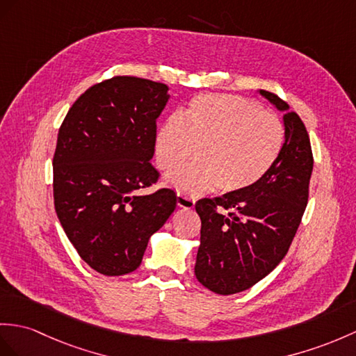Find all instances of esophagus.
Returning <instances> with one entry per match:
<instances>
[{"instance_id":"34e87169","label":"esophagus","mask_w":356,"mask_h":356,"mask_svg":"<svg viewBox=\"0 0 356 356\" xmlns=\"http://www.w3.org/2000/svg\"><path fill=\"white\" fill-rule=\"evenodd\" d=\"M195 199L193 197H188L183 193H178L177 195V204L179 208H187V210H190V208L195 207Z\"/></svg>"}]
</instances>
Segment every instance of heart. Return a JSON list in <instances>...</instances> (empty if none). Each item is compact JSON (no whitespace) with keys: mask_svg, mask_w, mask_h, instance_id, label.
Masks as SVG:
<instances>
[{"mask_svg":"<svg viewBox=\"0 0 356 356\" xmlns=\"http://www.w3.org/2000/svg\"><path fill=\"white\" fill-rule=\"evenodd\" d=\"M285 142L282 120L238 95L204 93L188 101L181 116L164 120L155 134V160L169 172L164 181L190 196L218 187L238 193L259 183L278 161Z\"/></svg>","mask_w":356,"mask_h":356,"instance_id":"b5f03b06","label":"heart"}]
</instances>
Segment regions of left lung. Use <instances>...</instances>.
Returning <instances> with one entry per match:
<instances>
[{"instance_id": "1", "label": "left lung", "mask_w": 356, "mask_h": 356, "mask_svg": "<svg viewBox=\"0 0 356 356\" xmlns=\"http://www.w3.org/2000/svg\"><path fill=\"white\" fill-rule=\"evenodd\" d=\"M259 95L284 113L285 142L272 170L245 192L201 199V245L195 275L218 294L245 291L281 263L308 201L313 172L311 143L300 118L276 95Z\"/></svg>"}]
</instances>
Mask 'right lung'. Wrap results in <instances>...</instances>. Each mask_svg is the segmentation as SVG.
Segmentation results:
<instances>
[{
  "label": "right lung",
  "mask_w": 356,
  "mask_h": 356,
  "mask_svg": "<svg viewBox=\"0 0 356 356\" xmlns=\"http://www.w3.org/2000/svg\"><path fill=\"white\" fill-rule=\"evenodd\" d=\"M168 92L163 83L113 76L86 90L58 129L56 213L78 255L106 276L134 272L177 208L170 188L137 193L159 179L149 161Z\"/></svg>",
  "instance_id": "obj_1"
}]
</instances>
